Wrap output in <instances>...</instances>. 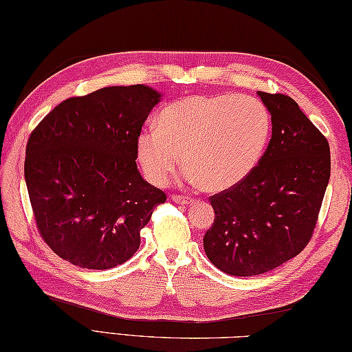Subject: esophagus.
<instances>
[{
  "instance_id": "34e87169",
  "label": "esophagus",
  "mask_w": 352,
  "mask_h": 352,
  "mask_svg": "<svg viewBox=\"0 0 352 352\" xmlns=\"http://www.w3.org/2000/svg\"><path fill=\"white\" fill-rule=\"evenodd\" d=\"M170 198H172V201H174V203H177V204H182V206H188V204H190V203H192V198H189V197H183V195H172Z\"/></svg>"
}]
</instances>
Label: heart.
Returning a JSON list of instances; mask_svg holds the SVG:
<instances>
[{
  "label": "heart",
  "instance_id": "obj_1",
  "mask_svg": "<svg viewBox=\"0 0 352 352\" xmlns=\"http://www.w3.org/2000/svg\"><path fill=\"white\" fill-rule=\"evenodd\" d=\"M272 130L260 100L246 95H192L164 107L157 129L136 140L138 160L148 180L162 186L180 164L184 180L212 192L241 184L256 169Z\"/></svg>",
  "mask_w": 352,
  "mask_h": 352
}]
</instances>
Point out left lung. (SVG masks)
<instances>
[{
  "label": "left lung",
  "instance_id": "8db88e82",
  "mask_svg": "<svg viewBox=\"0 0 352 352\" xmlns=\"http://www.w3.org/2000/svg\"><path fill=\"white\" fill-rule=\"evenodd\" d=\"M272 119V138L245 180L210 197L214 222L204 234L208 260L234 276L265 274L310 242L322 206L330 145L287 95L257 92Z\"/></svg>",
  "mask_w": 352,
  "mask_h": 352
}]
</instances>
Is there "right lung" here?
<instances>
[{
    "label": "right lung",
    "instance_id": "1",
    "mask_svg": "<svg viewBox=\"0 0 352 352\" xmlns=\"http://www.w3.org/2000/svg\"><path fill=\"white\" fill-rule=\"evenodd\" d=\"M162 94L144 85L65 100L30 134L24 174L37 230L86 269L125 263L164 192L142 178L136 140Z\"/></svg>",
    "mask_w": 352,
    "mask_h": 352
}]
</instances>
